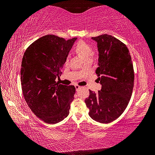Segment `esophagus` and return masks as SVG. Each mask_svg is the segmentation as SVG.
Masks as SVG:
<instances>
[{"label":"esophagus","mask_w":155,"mask_h":155,"mask_svg":"<svg viewBox=\"0 0 155 155\" xmlns=\"http://www.w3.org/2000/svg\"><path fill=\"white\" fill-rule=\"evenodd\" d=\"M81 87V86H79L78 85H75V88H76V90H77V91H78V90H79V89H80Z\"/></svg>","instance_id":"esophagus-1"}]
</instances>
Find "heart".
I'll return each mask as SVG.
<instances>
[{
  "instance_id": "heart-1",
  "label": "heart",
  "mask_w": 155,
  "mask_h": 155,
  "mask_svg": "<svg viewBox=\"0 0 155 155\" xmlns=\"http://www.w3.org/2000/svg\"><path fill=\"white\" fill-rule=\"evenodd\" d=\"M74 51L77 54V55L82 58L85 63L90 62L91 58H92L94 54L92 51V48L83 41H79L76 44Z\"/></svg>"
}]
</instances>
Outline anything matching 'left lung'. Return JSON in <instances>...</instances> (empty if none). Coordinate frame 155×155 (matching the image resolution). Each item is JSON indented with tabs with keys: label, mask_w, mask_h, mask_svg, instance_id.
I'll return each mask as SVG.
<instances>
[{
	"label": "left lung",
	"mask_w": 155,
	"mask_h": 155,
	"mask_svg": "<svg viewBox=\"0 0 155 155\" xmlns=\"http://www.w3.org/2000/svg\"><path fill=\"white\" fill-rule=\"evenodd\" d=\"M91 39L98 46L96 73L102 87L98 93L90 90L85 103L91 118L107 124L119 117L128 106L134 85V70L130 52L121 41L107 34Z\"/></svg>",
	"instance_id": "8db88e82"
}]
</instances>
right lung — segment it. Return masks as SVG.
<instances>
[{
	"label": "right lung",
	"instance_id": "1",
	"mask_svg": "<svg viewBox=\"0 0 155 155\" xmlns=\"http://www.w3.org/2000/svg\"><path fill=\"white\" fill-rule=\"evenodd\" d=\"M77 38L65 40L46 35L26 50L21 65V85L28 106L37 117L48 124L62 121L69 114L74 100V85L55 81L61 74L70 49Z\"/></svg>",
	"mask_w": 155,
	"mask_h": 155
}]
</instances>
